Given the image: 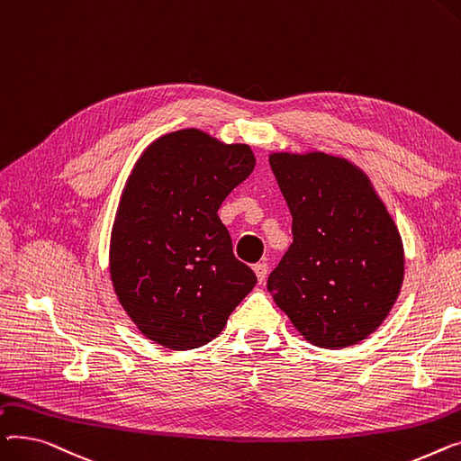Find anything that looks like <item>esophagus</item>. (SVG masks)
<instances>
[{"label": "esophagus", "instance_id": "obj_1", "mask_svg": "<svg viewBox=\"0 0 461 461\" xmlns=\"http://www.w3.org/2000/svg\"><path fill=\"white\" fill-rule=\"evenodd\" d=\"M253 269H255L258 283H264V279H266V276H267V264H266V262H257V264L253 266Z\"/></svg>", "mask_w": 461, "mask_h": 461}]
</instances>
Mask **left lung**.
Listing matches in <instances>:
<instances>
[{"label":"left lung","mask_w":461,"mask_h":461,"mask_svg":"<svg viewBox=\"0 0 461 461\" xmlns=\"http://www.w3.org/2000/svg\"><path fill=\"white\" fill-rule=\"evenodd\" d=\"M294 241L267 292L312 346L339 349L372 335L403 283V243L368 175L321 150L272 152Z\"/></svg>","instance_id":"8db88e82"}]
</instances>
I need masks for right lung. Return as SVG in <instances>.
Instances as JSON below:
<instances>
[{"label":"right lung","instance_id":"right-lung-1","mask_svg":"<svg viewBox=\"0 0 461 461\" xmlns=\"http://www.w3.org/2000/svg\"><path fill=\"white\" fill-rule=\"evenodd\" d=\"M255 164L249 145L197 128L159 135L133 164L112 227L110 277L124 312L154 344H208L257 285L218 215Z\"/></svg>","mask_w":461,"mask_h":461}]
</instances>
